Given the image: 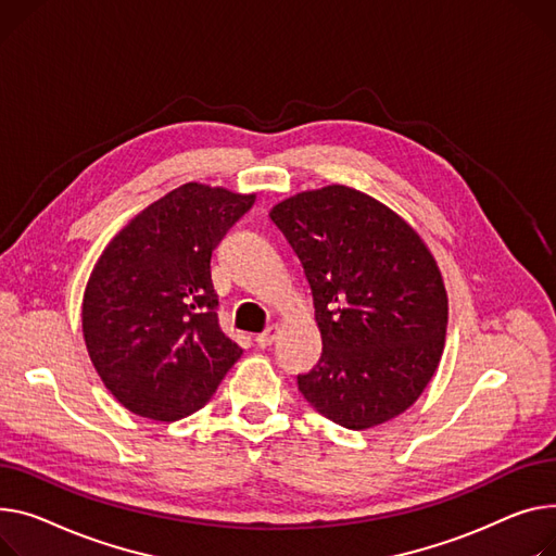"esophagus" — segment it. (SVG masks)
I'll return each instance as SVG.
<instances>
[{"label":"esophagus","instance_id":"34e87169","mask_svg":"<svg viewBox=\"0 0 556 556\" xmlns=\"http://www.w3.org/2000/svg\"><path fill=\"white\" fill-rule=\"evenodd\" d=\"M277 332H279L277 326H268L264 332H258V336H256V346H262V349L270 346L277 340Z\"/></svg>","mask_w":556,"mask_h":556}]
</instances>
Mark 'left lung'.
Wrapping results in <instances>:
<instances>
[{
    "mask_svg": "<svg viewBox=\"0 0 556 556\" xmlns=\"http://www.w3.org/2000/svg\"><path fill=\"white\" fill-rule=\"evenodd\" d=\"M308 279L321 357L302 395L346 429L378 427L420 397L447 332V290L420 235L346 185L270 210Z\"/></svg>",
    "mask_w": 556,
    "mask_h": 556,
    "instance_id": "obj_1",
    "label": "left lung"
}]
</instances>
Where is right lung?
Listing matches in <instances>:
<instances>
[{
  "instance_id": "add662e5",
  "label": "right lung",
  "mask_w": 556,
  "mask_h": 556,
  "mask_svg": "<svg viewBox=\"0 0 556 556\" xmlns=\"http://www.w3.org/2000/svg\"><path fill=\"white\" fill-rule=\"evenodd\" d=\"M254 194L185 182L129 220L100 254L83 332L104 387L136 416L199 412L241 357L218 326L212 252Z\"/></svg>"
}]
</instances>
